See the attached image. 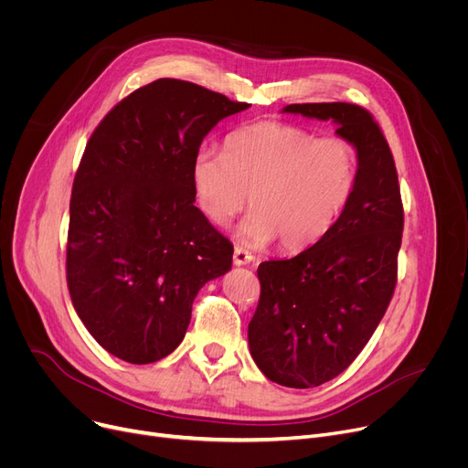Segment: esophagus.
Returning <instances> with one entry per match:
<instances>
[{"instance_id":"34e87169","label":"esophagus","mask_w":468,"mask_h":468,"mask_svg":"<svg viewBox=\"0 0 468 468\" xmlns=\"http://www.w3.org/2000/svg\"><path fill=\"white\" fill-rule=\"evenodd\" d=\"M250 261H254V256H252V252H249V250H244V249H235V252H233V263L235 265H249Z\"/></svg>"}]
</instances>
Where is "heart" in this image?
<instances>
[{
	"label": "heart",
	"mask_w": 468,
	"mask_h": 468,
	"mask_svg": "<svg viewBox=\"0 0 468 468\" xmlns=\"http://www.w3.org/2000/svg\"><path fill=\"white\" fill-rule=\"evenodd\" d=\"M358 176L353 142L260 121L226 138L224 154L201 150L191 165L197 207L216 228H228L249 205L239 228L249 247L279 239L284 250L321 240L349 205Z\"/></svg>",
	"instance_id": "heart-1"
}]
</instances>
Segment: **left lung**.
I'll return each instance as SVG.
<instances>
[{
  "instance_id": "left-lung-1",
  "label": "left lung",
  "mask_w": 468,
  "mask_h": 468,
  "mask_svg": "<svg viewBox=\"0 0 468 468\" xmlns=\"http://www.w3.org/2000/svg\"><path fill=\"white\" fill-rule=\"evenodd\" d=\"M282 112L334 121L358 154L356 186L335 226L302 254L258 267L250 355L267 379L311 388L349 367L381 323L397 286L404 208L395 159L370 112L347 102Z\"/></svg>"
}]
</instances>
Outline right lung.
Listing matches in <instances>:
<instances>
[{"label":"right lung","instance_id":"right-lung-1","mask_svg":"<svg viewBox=\"0 0 468 468\" xmlns=\"http://www.w3.org/2000/svg\"><path fill=\"white\" fill-rule=\"evenodd\" d=\"M249 108L165 78L122 98L89 138L71 187L66 279L81 323L113 356L170 355L197 293L231 269L233 244L193 205L191 165L218 121Z\"/></svg>","mask_w":468,"mask_h":468}]
</instances>
